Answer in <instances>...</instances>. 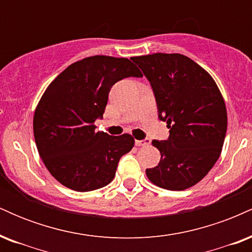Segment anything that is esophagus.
Segmentation results:
<instances>
[{"mask_svg":"<svg viewBox=\"0 0 252 252\" xmlns=\"http://www.w3.org/2000/svg\"><path fill=\"white\" fill-rule=\"evenodd\" d=\"M135 144L137 147H147V146H149V144H150V141L148 140V138H146V140H142V141L136 140Z\"/></svg>","mask_w":252,"mask_h":252,"instance_id":"obj_1","label":"esophagus"}]
</instances>
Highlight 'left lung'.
Wrapping results in <instances>:
<instances>
[{
  "label": "left lung",
  "instance_id": "obj_1",
  "mask_svg": "<svg viewBox=\"0 0 252 252\" xmlns=\"http://www.w3.org/2000/svg\"><path fill=\"white\" fill-rule=\"evenodd\" d=\"M152 84L169 138L153 141L161 160L146 169L156 186L184 190L202 180L220 156L227 128L224 98L215 79L189 57L154 53L132 57Z\"/></svg>",
  "mask_w": 252,
  "mask_h": 252
}]
</instances>
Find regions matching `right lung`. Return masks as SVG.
<instances>
[{"label": "right lung", "instance_id": "obj_1", "mask_svg": "<svg viewBox=\"0 0 252 252\" xmlns=\"http://www.w3.org/2000/svg\"><path fill=\"white\" fill-rule=\"evenodd\" d=\"M142 72L126 58L94 56L71 63L52 82L33 117L36 148L52 176L67 189L90 192L114 180L120 158L135 144L130 134L96 131L110 89Z\"/></svg>", "mask_w": 252, "mask_h": 252}]
</instances>
